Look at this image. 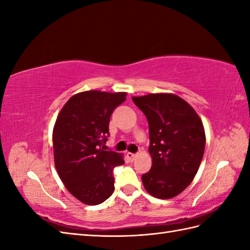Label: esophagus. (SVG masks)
Listing matches in <instances>:
<instances>
[{"label":"esophagus","instance_id":"obj_1","mask_svg":"<svg viewBox=\"0 0 250 250\" xmlns=\"http://www.w3.org/2000/svg\"><path fill=\"white\" fill-rule=\"evenodd\" d=\"M126 156H128V158L130 159V160H132V161H133L134 159L136 158L135 153H132V152H128V153H126Z\"/></svg>","mask_w":250,"mask_h":250}]
</instances>
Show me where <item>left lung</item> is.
Here are the masks:
<instances>
[{
	"instance_id": "8db88e82",
	"label": "left lung",
	"mask_w": 250,
	"mask_h": 250,
	"mask_svg": "<svg viewBox=\"0 0 250 250\" xmlns=\"http://www.w3.org/2000/svg\"><path fill=\"white\" fill-rule=\"evenodd\" d=\"M149 125L152 166L142 175L147 192L171 199L192 182L205 149L204 126L195 110L175 94L155 93L132 98Z\"/></svg>"
}]
</instances>
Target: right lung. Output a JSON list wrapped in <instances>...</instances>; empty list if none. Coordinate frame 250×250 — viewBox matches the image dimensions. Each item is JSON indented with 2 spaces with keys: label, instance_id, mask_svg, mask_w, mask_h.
<instances>
[{
  "label": "right lung",
  "instance_id": "1",
  "mask_svg": "<svg viewBox=\"0 0 250 250\" xmlns=\"http://www.w3.org/2000/svg\"><path fill=\"white\" fill-rule=\"evenodd\" d=\"M125 92L90 90L67 101L52 133L56 168L66 189L83 203L98 205L113 194L114 167L122 156L104 150L110 116L126 100Z\"/></svg>",
  "mask_w": 250,
  "mask_h": 250
}]
</instances>
